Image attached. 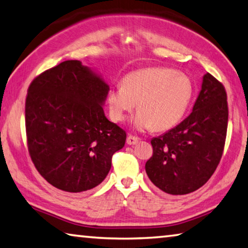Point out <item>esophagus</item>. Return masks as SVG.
<instances>
[{
	"label": "esophagus",
	"mask_w": 248,
	"mask_h": 248,
	"mask_svg": "<svg viewBox=\"0 0 248 248\" xmlns=\"http://www.w3.org/2000/svg\"><path fill=\"white\" fill-rule=\"evenodd\" d=\"M138 142H139V138L133 137V136H131V134H130V136H128V138H127V143H128L129 145H133V144L138 143Z\"/></svg>",
	"instance_id": "esophagus-1"
}]
</instances>
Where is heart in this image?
<instances>
[{"instance_id":"1","label":"heart","mask_w":248,"mask_h":248,"mask_svg":"<svg viewBox=\"0 0 248 248\" xmlns=\"http://www.w3.org/2000/svg\"><path fill=\"white\" fill-rule=\"evenodd\" d=\"M194 96V85L185 73L169 68H148L125 75L119 87L108 91L107 102L115 121H124L136 107L134 128L164 131L177 124Z\"/></svg>"}]
</instances>
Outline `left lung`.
<instances>
[{
    "label": "left lung",
    "mask_w": 248,
    "mask_h": 248,
    "mask_svg": "<svg viewBox=\"0 0 248 248\" xmlns=\"http://www.w3.org/2000/svg\"><path fill=\"white\" fill-rule=\"evenodd\" d=\"M228 120L223 84L210 73L204 74L191 114L151 140L153 155L145 163L151 182L170 195L190 194L202 187L221 161Z\"/></svg>",
    "instance_id": "8db88e82"
}]
</instances>
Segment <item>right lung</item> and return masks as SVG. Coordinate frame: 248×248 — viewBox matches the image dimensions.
Instances as JSON below:
<instances>
[{
    "instance_id": "obj_1",
    "label": "right lung",
    "mask_w": 248,
    "mask_h": 248,
    "mask_svg": "<svg viewBox=\"0 0 248 248\" xmlns=\"http://www.w3.org/2000/svg\"><path fill=\"white\" fill-rule=\"evenodd\" d=\"M109 87L81 61L68 60L32 79L25 103L27 146L39 174L58 189L90 190L106 178L127 133L102 105Z\"/></svg>"
}]
</instances>
